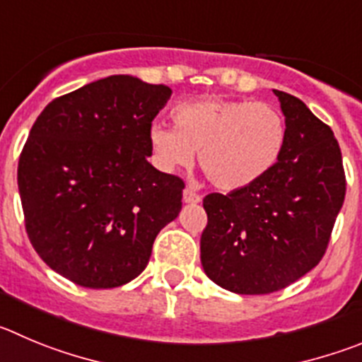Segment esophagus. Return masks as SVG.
<instances>
[{
  "label": "esophagus",
  "instance_id": "1",
  "mask_svg": "<svg viewBox=\"0 0 362 362\" xmlns=\"http://www.w3.org/2000/svg\"><path fill=\"white\" fill-rule=\"evenodd\" d=\"M184 202L185 204H200L202 197L198 192H194L192 189H185L184 191Z\"/></svg>",
  "mask_w": 362,
  "mask_h": 362
}]
</instances>
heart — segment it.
I'll return each instance as SVG.
<instances>
[{
	"instance_id": "obj_1",
	"label": "heart",
	"mask_w": 362,
	"mask_h": 362,
	"mask_svg": "<svg viewBox=\"0 0 362 362\" xmlns=\"http://www.w3.org/2000/svg\"><path fill=\"white\" fill-rule=\"evenodd\" d=\"M175 127L153 121L148 130L155 164L162 171L189 168L198 153L212 185L238 191L269 173L282 155L288 127L275 105L202 98L173 110Z\"/></svg>"
}]
</instances>
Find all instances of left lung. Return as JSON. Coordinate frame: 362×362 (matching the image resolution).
Masks as SVG:
<instances>
[{
    "mask_svg": "<svg viewBox=\"0 0 362 362\" xmlns=\"http://www.w3.org/2000/svg\"><path fill=\"white\" fill-rule=\"evenodd\" d=\"M273 93L288 127L275 168L248 187L204 198L202 266L238 295L279 291L318 264L346 191L334 132L302 100Z\"/></svg>",
    "mask_w": 362,
    "mask_h": 362,
    "instance_id": "obj_1",
    "label": "left lung"
}]
</instances>
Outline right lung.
Returning a JSON list of instances; mask_svg holds the SVG:
<instances>
[{
	"mask_svg": "<svg viewBox=\"0 0 362 362\" xmlns=\"http://www.w3.org/2000/svg\"><path fill=\"white\" fill-rule=\"evenodd\" d=\"M168 86L112 74L53 100L30 130L18 185L33 248L90 289L146 268L158 232L182 209L184 182L148 162V130Z\"/></svg>",
	"mask_w": 362,
	"mask_h": 362,
	"instance_id": "obj_1",
	"label": "right lung"
}]
</instances>
